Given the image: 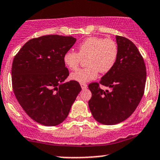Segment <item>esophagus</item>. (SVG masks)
Wrapping results in <instances>:
<instances>
[{
  "label": "esophagus",
  "mask_w": 160,
  "mask_h": 160,
  "mask_svg": "<svg viewBox=\"0 0 160 160\" xmlns=\"http://www.w3.org/2000/svg\"><path fill=\"white\" fill-rule=\"evenodd\" d=\"M80 86H81V88L82 89H85L87 88V85L86 83H80Z\"/></svg>",
  "instance_id": "esophagus-1"
}]
</instances>
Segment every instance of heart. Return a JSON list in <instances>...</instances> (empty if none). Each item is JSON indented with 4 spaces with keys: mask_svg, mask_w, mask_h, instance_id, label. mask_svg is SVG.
<instances>
[{
    "mask_svg": "<svg viewBox=\"0 0 160 160\" xmlns=\"http://www.w3.org/2000/svg\"><path fill=\"white\" fill-rule=\"evenodd\" d=\"M118 56V46L113 40L98 37L86 38L78 46V52L67 51L63 62L70 70L78 68L82 60L86 59L84 68L79 69L71 74V79L85 83L96 78L98 71L102 74L109 72L114 66Z\"/></svg>",
    "mask_w": 160,
    "mask_h": 160,
    "instance_id": "1",
    "label": "heart"
}]
</instances>
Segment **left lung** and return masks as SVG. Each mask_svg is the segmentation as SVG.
<instances>
[{"label":"left lung","instance_id":"8db88e82","mask_svg":"<svg viewBox=\"0 0 160 160\" xmlns=\"http://www.w3.org/2000/svg\"><path fill=\"white\" fill-rule=\"evenodd\" d=\"M118 56L109 72L99 82L89 84V107L95 120L104 125L122 122L135 111L144 92L146 66L140 52L128 38L117 36ZM102 85L111 88L104 91Z\"/></svg>","mask_w":160,"mask_h":160}]
</instances>
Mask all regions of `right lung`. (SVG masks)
<instances>
[{
  "mask_svg": "<svg viewBox=\"0 0 160 160\" xmlns=\"http://www.w3.org/2000/svg\"><path fill=\"white\" fill-rule=\"evenodd\" d=\"M75 42L71 36H41L28 40L14 57L13 92L25 113L38 123L54 126L63 122L81 90L75 80L63 83L69 75L63 56Z\"/></svg>",
  "mask_w": 160,
  "mask_h": 160,
  "instance_id": "1",
  "label": "right lung"
}]
</instances>
